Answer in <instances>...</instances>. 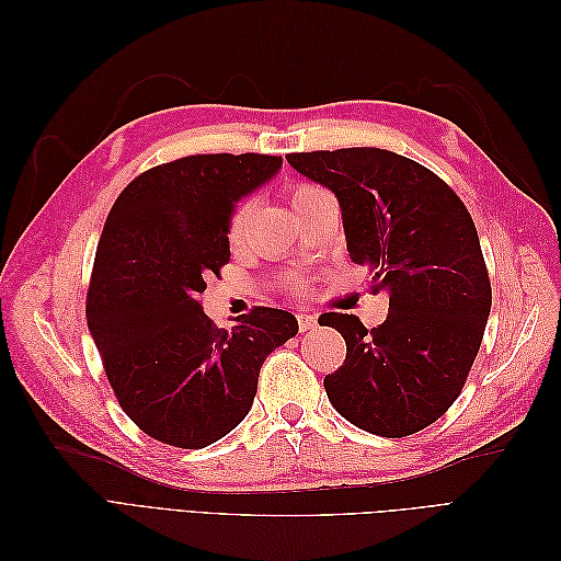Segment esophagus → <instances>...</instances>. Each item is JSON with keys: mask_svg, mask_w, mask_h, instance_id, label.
<instances>
[{"mask_svg": "<svg viewBox=\"0 0 561 561\" xmlns=\"http://www.w3.org/2000/svg\"><path fill=\"white\" fill-rule=\"evenodd\" d=\"M297 322H299V330L301 332H309V330H313L318 325V318L311 316V313H299Z\"/></svg>", "mask_w": 561, "mask_h": 561, "instance_id": "1", "label": "esophagus"}]
</instances>
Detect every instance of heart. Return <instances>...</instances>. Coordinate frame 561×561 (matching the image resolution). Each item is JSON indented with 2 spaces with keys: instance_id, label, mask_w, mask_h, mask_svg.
Instances as JSON below:
<instances>
[{
  "instance_id": "obj_1",
  "label": "heart",
  "mask_w": 561,
  "mask_h": 561,
  "mask_svg": "<svg viewBox=\"0 0 561 561\" xmlns=\"http://www.w3.org/2000/svg\"><path fill=\"white\" fill-rule=\"evenodd\" d=\"M318 194H322L320 190H316V186H297V190L293 192V206H295V210L301 206V203H307L309 198H313V196H318ZM252 210H254V206H252V201H248V203H243V206L233 213V217H231V225H229V241L236 245L239 243L241 239H243V233H245V229H248V222H250V217H252Z\"/></svg>"
}]
</instances>
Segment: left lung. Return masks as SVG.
Returning a JSON list of instances; mask_svg holds the SVG:
<instances>
[{"label": "left lung", "mask_w": 561, "mask_h": 561, "mask_svg": "<svg viewBox=\"0 0 561 561\" xmlns=\"http://www.w3.org/2000/svg\"><path fill=\"white\" fill-rule=\"evenodd\" d=\"M287 163L336 196L351 260L388 295L379 328L348 313L318 320L346 342L328 398L367 433H419L461 393L491 311L470 213L428 168L388 149L304 151Z\"/></svg>", "instance_id": "8db88e82"}]
</instances>
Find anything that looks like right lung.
Masks as SVG:
<instances>
[{"mask_svg":"<svg viewBox=\"0 0 561 561\" xmlns=\"http://www.w3.org/2000/svg\"><path fill=\"white\" fill-rule=\"evenodd\" d=\"M280 157L198 154L151 168L112 206L87 297L89 332L130 421L182 449H203L248 416L271 351L297 318L257 307L217 330L206 278L229 262L236 203L274 180Z\"/></svg>","mask_w":561,"mask_h":561,"instance_id":"1","label":"right lung"}]
</instances>
